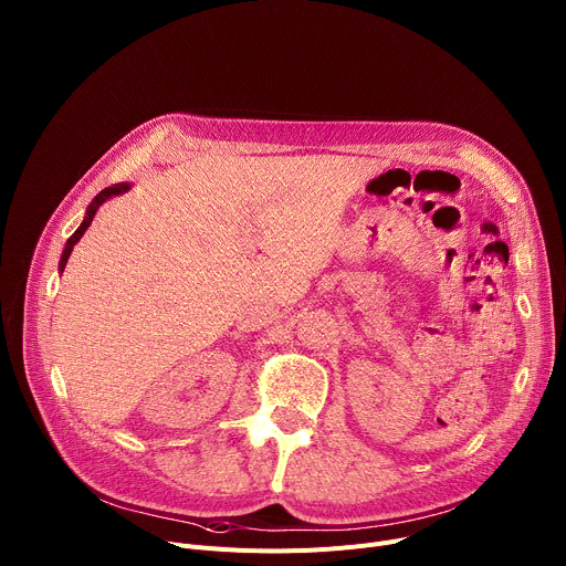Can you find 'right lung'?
Wrapping results in <instances>:
<instances>
[{"mask_svg":"<svg viewBox=\"0 0 566 566\" xmlns=\"http://www.w3.org/2000/svg\"><path fill=\"white\" fill-rule=\"evenodd\" d=\"M130 187L126 185V182H117V185H113V187H106L104 191H98L96 196H94V200L90 202V208H87V214H85V219H83V223L78 226V230L67 239V243H65V250H63V256H61V273L65 271V264H67V260H70V252H72V248L76 245V241L83 237V232L90 228V223H92V219H94V214H96V210H98V205L104 202V200H108L111 196H119V193H124V191H128Z\"/></svg>","mask_w":566,"mask_h":566,"instance_id":"1","label":"right lung"}]
</instances>
